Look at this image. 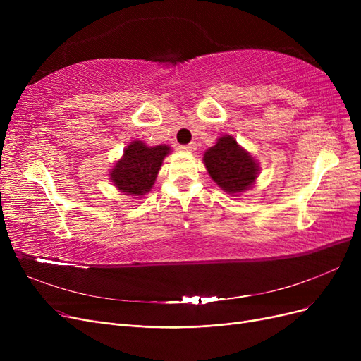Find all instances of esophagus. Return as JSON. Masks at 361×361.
Segmentation results:
<instances>
[{
	"instance_id": "esophagus-1",
	"label": "esophagus",
	"mask_w": 361,
	"mask_h": 361,
	"mask_svg": "<svg viewBox=\"0 0 361 361\" xmlns=\"http://www.w3.org/2000/svg\"><path fill=\"white\" fill-rule=\"evenodd\" d=\"M183 152H188V154H190V152H193L196 147H195V145H184V146H181L180 147Z\"/></svg>"
}]
</instances>
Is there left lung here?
I'll return each mask as SVG.
<instances>
[{
	"instance_id": "left-lung-1",
	"label": "left lung",
	"mask_w": 361,
	"mask_h": 361,
	"mask_svg": "<svg viewBox=\"0 0 361 361\" xmlns=\"http://www.w3.org/2000/svg\"><path fill=\"white\" fill-rule=\"evenodd\" d=\"M203 164L221 190L231 196L250 190L260 174L255 157L230 135L221 136L204 152Z\"/></svg>"
}]
</instances>
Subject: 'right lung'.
<instances>
[{
  "instance_id": "obj_1",
  "label": "right lung",
  "mask_w": 361,
  "mask_h": 361,
  "mask_svg": "<svg viewBox=\"0 0 361 361\" xmlns=\"http://www.w3.org/2000/svg\"><path fill=\"white\" fill-rule=\"evenodd\" d=\"M169 154L168 145L147 146L142 140H133L109 169V180L120 193L145 197L154 187L162 162Z\"/></svg>"
}]
</instances>
